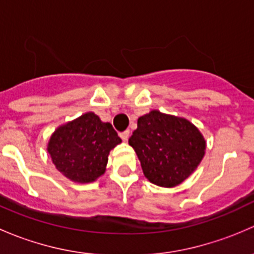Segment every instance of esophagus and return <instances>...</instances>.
<instances>
[{"instance_id":"esophagus-1","label":"esophagus","mask_w":254,"mask_h":254,"mask_svg":"<svg viewBox=\"0 0 254 254\" xmlns=\"http://www.w3.org/2000/svg\"><path fill=\"white\" fill-rule=\"evenodd\" d=\"M119 136L122 137L123 141H127V139H129V136H130V131L129 130H125V131L119 132Z\"/></svg>"}]
</instances>
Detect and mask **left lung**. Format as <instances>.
<instances>
[{"label":"left lung","mask_w":254,"mask_h":254,"mask_svg":"<svg viewBox=\"0 0 254 254\" xmlns=\"http://www.w3.org/2000/svg\"><path fill=\"white\" fill-rule=\"evenodd\" d=\"M151 183L173 188L186 181L205 155L200 130L186 118L151 111L137 119L129 139Z\"/></svg>","instance_id":"8db88e82"}]
</instances>
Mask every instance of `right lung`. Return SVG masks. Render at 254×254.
<instances>
[{
	"instance_id": "obj_1",
	"label": "right lung",
	"mask_w": 254,
	"mask_h": 254,
	"mask_svg": "<svg viewBox=\"0 0 254 254\" xmlns=\"http://www.w3.org/2000/svg\"><path fill=\"white\" fill-rule=\"evenodd\" d=\"M120 142L111 123L87 112L60 125L51 134L47 150L59 172L84 184L104 175L109 152Z\"/></svg>"
}]
</instances>
